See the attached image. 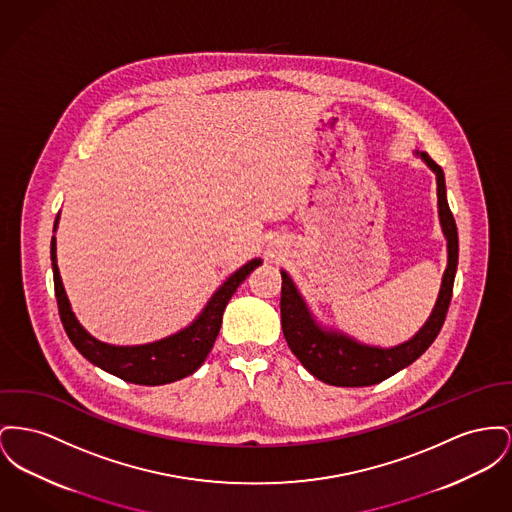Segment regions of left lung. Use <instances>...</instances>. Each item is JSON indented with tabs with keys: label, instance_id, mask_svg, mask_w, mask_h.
I'll return each mask as SVG.
<instances>
[{
	"label": "left lung",
	"instance_id": "8db88e82",
	"mask_svg": "<svg viewBox=\"0 0 512 512\" xmlns=\"http://www.w3.org/2000/svg\"><path fill=\"white\" fill-rule=\"evenodd\" d=\"M421 160L435 172L437 176V205L439 220L443 234L447 238L449 263L443 274L441 290L437 303L421 327L408 342L398 344L394 348H377L367 346L358 340L346 336L344 332L323 329L311 315L307 303L301 298L296 284L288 276L282 274V294H280V317L284 338L301 361V365L319 381L334 387H369L389 379L400 369L420 358L421 354L433 344L441 331L452 298V284L458 265V232L456 222L447 203V187L445 174L441 166L431 160L427 152L416 151Z\"/></svg>",
	"mask_w": 512,
	"mask_h": 512
}]
</instances>
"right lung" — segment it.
<instances>
[{"label":"right lung","mask_w":512,"mask_h":512,"mask_svg":"<svg viewBox=\"0 0 512 512\" xmlns=\"http://www.w3.org/2000/svg\"><path fill=\"white\" fill-rule=\"evenodd\" d=\"M56 226H58V218L54 224V232H56ZM50 257H52L54 288H56L61 323L73 346L100 369L120 377L127 383L147 385V387L180 381L201 367V363L207 360L214 346V340L220 332L222 315L228 301L234 296L241 282L263 263L261 259H253L234 272L212 294L211 300L205 305L201 315L183 331L143 346H112L96 340L85 331L77 321L75 313L71 311V305L63 290L60 269H58L56 238H52Z\"/></svg>","instance_id":"obj_1"}]
</instances>
